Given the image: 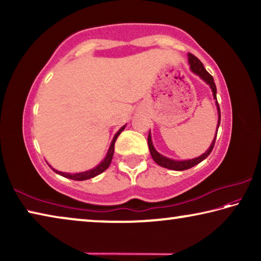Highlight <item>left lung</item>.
<instances>
[{
    "label": "left lung",
    "instance_id": "1",
    "mask_svg": "<svg viewBox=\"0 0 261 261\" xmlns=\"http://www.w3.org/2000/svg\"><path fill=\"white\" fill-rule=\"evenodd\" d=\"M188 61H189V64H190V70H191V71L194 74H197L198 77L201 78L202 81H204L207 84V85L211 87L212 93H213V99L215 101L216 109H218V117H219L218 118V125H216V132H215V138H216V135H218V129L220 126V121H221V113H220V107H219L218 100H216V86H215L214 79L208 72L206 71V69L204 68V64H202L196 56L192 55V54H188ZM215 138L213 139V141H212L210 147L207 148V151L205 153H202L201 155L197 156V158L189 159V160H174V159L167 158V156L162 155V154L159 153L155 149V147H154V145H153L151 130H149L147 141H148L149 153H151L153 160L155 161V163H158L159 166H161L163 168H167V169L180 171V170L190 169V168H192L193 166H196V165H198V163H200L201 161H204L205 159L210 155L212 149H213V147H214Z\"/></svg>",
    "mask_w": 261,
    "mask_h": 261
}]
</instances>
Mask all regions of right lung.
Returning <instances> with one entry per match:
<instances>
[{
    "mask_svg": "<svg viewBox=\"0 0 261 261\" xmlns=\"http://www.w3.org/2000/svg\"><path fill=\"white\" fill-rule=\"evenodd\" d=\"M125 125H123L120 130H118L116 134H115L114 138L112 140V143H110V146L108 148V152L106 154V156L102 161H101L98 166H95L92 168V169H88L85 171H81V173H74V174H70V173H64V171H60V170H56L55 168H53L49 163H48V166H49L53 170L55 171L56 174H59L61 176H63V177H67L70 179H73V180H86V179H90V178H93L95 176L100 175L101 173H103V171L107 169L109 167L110 162H112V159L114 155V147H115V141H116L117 137L121 135V132L125 129Z\"/></svg>",
    "mask_w": 261,
    "mask_h": 261,
    "instance_id": "right-lung-1",
    "label": "right lung"
}]
</instances>
